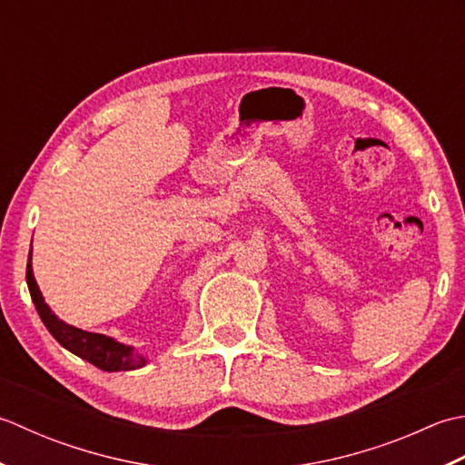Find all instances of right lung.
I'll list each match as a JSON object with an SVG mask.
<instances>
[{"label":"right lung","instance_id":"obj_1","mask_svg":"<svg viewBox=\"0 0 465 465\" xmlns=\"http://www.w3.org/2000/svg\"><path fill=\"white\" fill-rule=\"evenodd\" d=\"M25 281H27V289H30L34 305L37 309V315H40L45 329L50 331L54 339L58 341L64 349H68V351H72L74 355H78L82 359H86L88 363L96 365L98 369H102V371H110V373L132 371V369H140L148 363V359L142 353L134 351V347L132 345H124L120 343V341L102 333H90V331L68 325L65 321H62L58 315H55V312L47 307L42 291L35 282L34 269H32V252H30V259H27Z\"/></svg>","mask_w":465,"mask_h":465}]
</instances>
